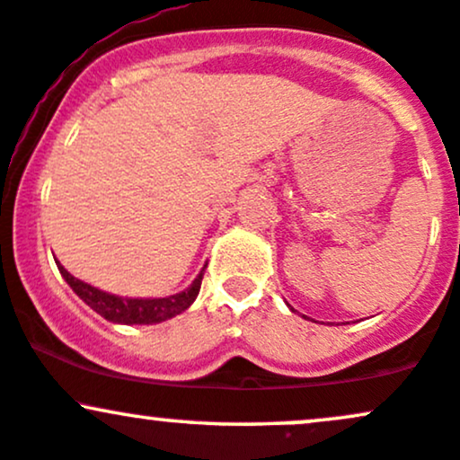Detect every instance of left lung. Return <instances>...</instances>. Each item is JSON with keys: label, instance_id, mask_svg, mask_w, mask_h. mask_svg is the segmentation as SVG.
<instances>
[{"label": "left lung", "instance_id": "left-lung-1", "mask_svg": "<svg viewBox=\"0 0 460 460\" xmlns=\"http://www.w3.org/2000/svg\"><path fill=\"white\" fill-rule=\"evenodd\" d=\"M292 311H294V309H292Z\"/></svg>", "mask_w": 460, "mask_h": 460}]
</instances>
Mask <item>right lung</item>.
Segmentation results:
<instances>
[{
  "instance_id": "add662e5",
  "label": "right lung",
  "mask_w": 460,
  "mask_h": 460,
  "mask_svg": "<svg viewBox=\"0 0 460 460\" xmlns=\"http://www.w3.org/2000/svg\"><path fill=\"white\" fill-rule=\"evenodd\" d=\"M58 270H60L62 277H65V281L71 285L73 292H75L93 311H97L99 315H103L105 320L114 322V324L131 326V324H160V322L175 318V315L181 314V311H186L199 296L200 279H203L205 268L199 272V277L194 279L190 288L166 298L116 296V294H108L103 292V289L93 288L91 283L79 281V279L73 277L62 263H58Z\"/></svg>"
}]
</instances>
